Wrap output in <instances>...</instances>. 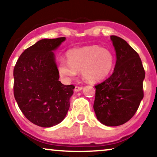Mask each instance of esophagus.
Instances as JSON below:
<instances>
[{
	"label": "esophagus",
	"mask_w": 157,
	"mask_h": 157,
	"mask_svg": "<svg viewBox=\"0 0 157 157\" xmlns=\"http://www.w3.org/2000/svg\"><path fill=\"white\" fill-rule=\"evenodd\" d=\"M83 89V86H75V89H74V91H80L81 90Z\"/></svg>",
	"instance_id": "1"
}]
</instances>
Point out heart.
Returning a JSON list of instances; mask_svg holds the SVG:
<instances>
[{"instance_id":"b5f03b06","label":"heart","mask_w":157,"mask_h":157,"mask_svg":"<svg viewBox=\"0 0 157 157\" xmlns=\"http://www.w3.org/2000/svg\"><path fill=\"white\" fill-rule=\"evenodd\" d=\"M68 61L61 59L59 72L66 78H73L76 71L81 72L86 81L96 83L108 76L113 66L114 59L111 51L98 46L73 48L67 53Z\"/></svg>"}]
</instances>
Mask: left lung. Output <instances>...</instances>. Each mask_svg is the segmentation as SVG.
<instances>
[{"label": "left lung", "mask_w": 157, "mask_h": 157, "mask_svg": "<svg viewBox=\"0 0 157 157\" xmlns=\"http://www.w3.org/2000/svg\"><path fill=\"white\" fill-rule=\"evenodd\" d=\"M117 62L111 76L95 86L94 109L101 123L117 126L134 117L144 97L145 71L136 51L121 38L111 36Z\"/></svg>", "instance_id": "left-lung-1"}]
</instances>
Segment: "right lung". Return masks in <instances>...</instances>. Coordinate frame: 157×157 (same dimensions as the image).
I'll return each mask as SVG.
<instances>
[{"mask_svg":"<svg viewBox=\"0 0 157 157\" xmlns=\"http://www.w3.org/2000/svg\"><path fill=\"white\" fill-rule=\"evenodd\" d=\"M65 39L39 40L21 53L13 69V94L19 109L28 120L41 127L63 121L74 94V85L59 81L53 52Z\"/></svg>","mask_w":157,"mask_h":157,"instance_id":"add662e5","label":"right lung"}]
</instances>
